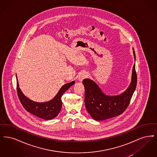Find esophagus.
Returning a JSON list of instances; mask_svg holds the SVG:
<instances>
[{"instance_id": "34e87169", "label": "esophagus", "mask_w": 157, "mask_h": 157, "mask_svg": "<svg viewBox=\"0 0 157 157\" xmlns=\"http://www.w3.org/2000/svg\"><path fill=\"white\" fill-rule=\"evenodd\" d=\"M87 76H88L87 73H86V72H85V71H82V72H81V73L79 74L78 79V80H79L80 82H82V80L84 79V78H87Z\"/></svg>"}]
</instances>
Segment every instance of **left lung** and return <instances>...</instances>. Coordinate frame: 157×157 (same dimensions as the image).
<instances>
[{
    "label": "left lung",
    "mask_w": 157,
    "mask_h": 157,
    "mask_svg": "<svg viewBox=\"0 0 157 157\" xmlns=\"http://www.w3.org/2000/svg\"><path fill=\"white\" fill-rule=\"evenodd\" d=\"M133 53L136 59L134 48ZM136 82L135 64L132 68L131 82L128 89L119 96H106L95 82L89 78L83 80L82 84L85 89L84 102L90 115L96 120L102 121L121 114L130 104L136 88Z\"/></svg>",
    "instance_id": "1"
}]
</instances>
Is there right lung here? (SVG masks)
I'll list each match as a JSON object with an SVG mask.
<instances>
[{"instance_id": "right-lung-1", "label": "right lung", "mask_w": 157, "mask_h": 157, "mask_svg": "<svg viewBox=\"0 0 157 157\" xmlns=\"http://www.w3.org/2000/svg\"><path fill=\"white\" fill-rule=\"evenodd\" d=\"M75 82H70L62 86L52 100L46 102H37L30 100L21 92L17 79V92L21 104L27 111L44 120H51L57 117L62 106L61 97Z\"/></svg>"}]
</instances>
